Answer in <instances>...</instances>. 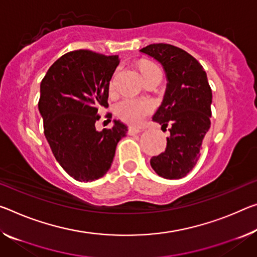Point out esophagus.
I'll list each match as a JSON object with an SVG mask.
<instances>
[{"label": "esophagus", "mask_w": 257, "mask_h": 257, "mask_svg": "<svg viewBox=\"0 0 257 257\" xmlns=\"http://www.w3.org/2000/svg\"><path fill=\"white\" fill-rule=\"evenodd\" d=\"M143 132L142 129H138V128H134V127H130L128 130V134L129 135H136V134H140Z\"/></svg>", "instance_id": "1"}]
</instances>
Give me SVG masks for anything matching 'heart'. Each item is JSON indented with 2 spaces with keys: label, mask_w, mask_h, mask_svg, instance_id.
Segmentation results:
<instances>
[{
  "label": "heart",
  "mask_w": 257,
  "mask_h": 257,
  "mask_svg": "<svg viewBox=\"0 0 257 257\" xmlns=\"http://www.w3.org/2000/svg\"><path fill=\"white\" fill-rule=\"evenodd\" d=\"M140 70L143 74L144 79L150 72L159 70L156 64L151 62H142L140 64ZM115 77L116 73L112 76L109 81V89L113 90L115 88ZM153 111V104L149 100L137 99V98H124L116 105V114L122 121L127 122L129 124L140 125L143 123L145 117Z\"/></svg>",
  "instance_id": "heart-1"
}]
</instances>
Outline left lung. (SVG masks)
I'll return each mask as SVG.
<instances>
[{"mask_svg":"<svg viewBox=\"0 0 257 257\" xmlns=\"http://www.w3.org/2000/svg\"><path fill=\"white\" fill-rule=\"evenodd\" d=\"M141 52L158 60L166 72L167 88L153 121L168 129L167 148L151 159L159 176L178 180L186 176L200 157L202 140L210 128L211 89L201 64L181 48L156 43Z\"/></svg>","mask_w":257,"mask_h":257,"instance_id":"1","label":"left lung"}]
</instances>
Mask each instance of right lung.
I'll return each instance as SVG.
<instances>
[{
    "label": "right lung",
    "instance_id": "right-lung-1",
    "mask_svg": "<svg viewBox=\"0 0 257 257\" xmlns=\"http://www.w3.org/2000/svg\"><path fill=\"white\" fill-rule=\"evenodd\" d=\"M119 63V56L71 51L51 65L41 82L44 135L58 164L79 182L96 181L108 172L116 145L128 132L119 120L111 129L95 127L100 107H108L109 81Z\"/></svg>",
    "mask_w": 257,
    "mask_h": 257
}]
</instances>
